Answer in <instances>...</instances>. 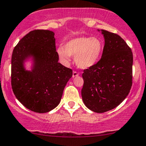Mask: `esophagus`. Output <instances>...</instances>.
<instances>
[{
	"label": "esophagus",
	"mask_w": 146,
	"mask_h": 146,
	"mask_svg": "<svg viewBox=\"0 0 146 146\" xmlns=\"http://www.w3.org/2000/svg\"><path fill=\"white\" fill-rule=\"evenodd\" d=\"M79 75V73L77 71H73V77H76V76H78Z\"/></svg>",
	"instance_id": "esophagus-1"
}]
</instances>
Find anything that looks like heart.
<instances>
[{
  "mask_svg": "<svg viewBox=\"0 0 146 146\" xmlns=\"http://www.w3.org/2000/svg\"><path fill=\"white\" fill-rule=\"evenodd\" d=\"M102 42L98 38L81 37L71 40L64 46L56 50L60 60L64 64L69 63L71 56L81 69H88L96 63L102 52Z\"/></svg>",
  "mask_w": 146,
  "mask_h": 146,
  "instance_id": "1",
  "label": "heart"
}]
</instances>
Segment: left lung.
Returning a JSON list of instances; mask_svg holds the SVG:
<instances>
[{"instance_id": "1", "label": "left lung", "mask_w": 146, "mask_h": 146, "mask_svg": "<svg viewBox=\"0 0 146 146\" xmlns=\"http://www.w3.org/2000/svg\"><path fill=\"white\" fill-rule=\"evenodd\" d=\"M105 44L102 57L84 70L82 96L92 111L102 113L116 108L129 93L133 83V53L119 35L102 29Z\"/></svg>"}]
</instances>
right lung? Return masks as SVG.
I'll return each mask as SVG.
<instances>
[{
  "label": "right lung",
  "mask_w": 146,
  "mask_h": 146,
  "mask_svg": "<svg viewBox=\"0 0 146 146\" xmlns=\"http://www.w3.org/2000/svg\"><path fill=\"white\" fill-rule=\"evenodd\" d=\"M54 32L34 29L14 48L11 58V86L17 99L27 109L45 113L58 106L64 87L73 75L71 69L58 62ZM35 57L32 72L25 71L23 60Z\"/></svg>",
  "instance_id": "add662e5"
}]
</instances>
